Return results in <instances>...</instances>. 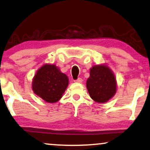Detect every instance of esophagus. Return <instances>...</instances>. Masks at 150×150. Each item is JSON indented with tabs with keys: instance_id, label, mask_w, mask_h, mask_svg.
I'll return each instance as SVG.
<instances>
[{
	"instance_id": "1",
	"label": "esophagus",
	"mask_w": 150,
	"mask_h": 150,
	"mask_svg": "<svg viewBox=\"0 0 150 150\" xmlns=\"http://www.w3.org/2000/svg\"><path fill=\"white\" fill-rule=\"evenodd\" d=\"M74 81H75V82H78V83H81V82H82V79H81V78L79 77V78H78L77 79L75 80Z\"/></svg>"
}]
</instances>
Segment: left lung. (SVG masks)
<instances>
[{
    "label": "left lung",
    "instance_id": "1",
    "mask_svg": "<svg viewBox=\"0 0 150 150\" xmlns=\"http://www.w3.org/2000/svg\"><path fill=\"white\" fill-rule=\"evenodd\" d=\"M86 86L90 97L97 103L107 102L116 92V80L114 75L104 65H96L90 69Z\"/></svg>",
    "mask_w": 150,
    "mask_h": 150
}]
</instances>
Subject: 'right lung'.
Returning a JSON list of instances; mask_svg holds the SVG:
<instances>
[{
    "label": "right lung",
    "mask_w": 150,
    "mask_h": 150,
    "mask_svg": "<svg viewBox=\"0 0 150 150\" xmlns=\"http://www.w3.org/2000/svg\"><path fill=\"white\" fill-rule=\"evenodd\" d=\"M69 84V78L56 65L45 64L39 69L33 81V90L47 103H55L62 98Z\"/></svg>",
    "instance_id": "obj_1"
}]
</instances>
